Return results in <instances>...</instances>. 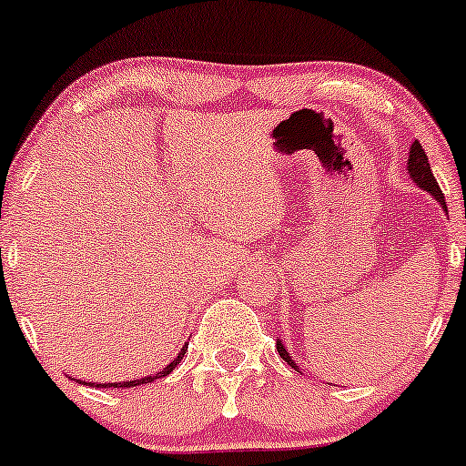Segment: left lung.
Returning <instances> with one entry per match:
<instances>
[{
    "mask_svg": "<svg viewBox=\"0 0 466 466\" xmlns=\"http://www.w3.org/2000/svg\"><path fill=\"white\" fill-rule=\"evenodd\" d=\"M407 167H409V175H411L413 181H416L418 186L422 187V190H427L429 194H431V197L436 198L438 203H441L444 212H447V203H444V194H442V190H441V186H438L436 177H433L431 166H429V158H427V155H424L420 141H413V143H411V150H409V163H407ZM464 258H466V252H464ZM276 350H279L280 358H283V360L288 362L289 367H294V370H296V362L291 360V356L288 354V351H285L283 342H280V340L276 342Z\"/></svg>",
    "mask_w": 466,
    "mask_h": 466,
    "instance_id": "left-lung-1",
    "label": "left lung"
}]
</instances>
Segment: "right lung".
Masks as SVG:
<instances>
[{
	"label": "right lung",
	"instance_id": "right-lung-1",
	"mask_svg": "<svg viewBox=\"0 0 466 466\" xmlns=\"http://www.w3.org/2000/svg\"><path fill=\"white\" fill-rule=\"evenodd\" d=\"M183 354H186V350H181V354H178V356L175 358V360H172L170 365L166 367V370L158 371V374H155V376H146V378H139V380H126V382H101V385H96V382H92V385H95V387H124V390H126V387L146 385V382H152V380H157V378H161V376H167V374H170V371L175 370V367H177V362L181 360V358H183Z\"/></svg>",
	"mask_w": 466,
	"mask_h": 466
}]
</instances>
